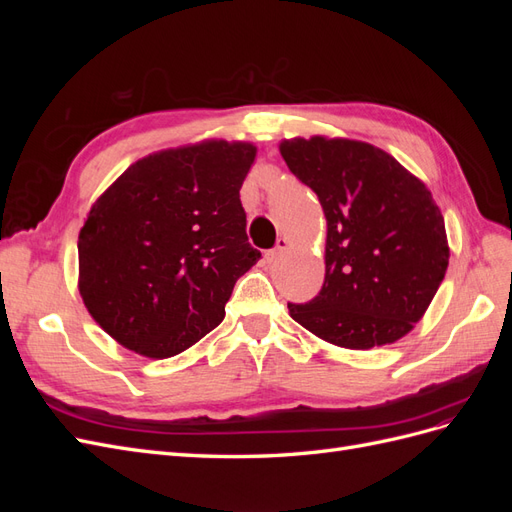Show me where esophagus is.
Instances as JSON below:
<instances>
[{
	"instance_id": "1",
	"label": "esophagus",
	"mask_w": 512,
	"mask_h": 512,
	"mask_svg": "<svg viewBox=\"0 0 512 512\" xmlns=\"http://www.w3.org/2000/svg\"><path fill=\"white\" fill-rule=\"evenodd\" d=\"M288 245H290V241L286 239V237H282L280 241H277V245L273 247V250H269L267 254H265V258H267V262H275L277 258H280L286 250H288Z\"/></svg>"
}]
</instances>
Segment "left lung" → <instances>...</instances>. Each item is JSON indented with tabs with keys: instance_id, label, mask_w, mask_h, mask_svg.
<instances>
[{
	"instance_id": "1",
	"label": "left lung",
	"mask_w": 512,
	"mask_h": 512,
	"mask_svg": "<svg viewBox=\"0 0 512 512\" xmlns=\"http://www.w3.org/2000/svg\"><path fill=\"white\" fill-rule=\"evenodd\" d=\"M280 153L327 218L324 286L292 320L333 346L369 350L408 335L448 267L440 207L391 153L350 138H286Z\"/></svg>"
}]
</instances>
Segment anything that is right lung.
Masks as SVG:
<instances>
[{
    "mask_svg": "<svg viewBox=\"0 0 512 512\" xmlns=\"http://www.w3.org/2000/svg\"><path fill=\"white\" fill-rule=\"evenodd\" d=\"M256 145L209 138L123 170L79 232V292L123 348L168 359L226 316L260 252L247 243L239 190Z\"/></svg>",
    "mask_w": 512,
    "mask_h": 512,
    "instance_id": "right-lung-1",
    "label": "right lung"
}]
</instances>
